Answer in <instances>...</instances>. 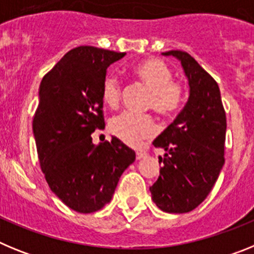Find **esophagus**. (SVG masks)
<instances>
[{
	"label": "esophagus",
	"instance_id": "1",
	"mask_svg": "<svg viewBox=\"0 0 254 254\" xmlns=\"http://www.w3.org/2000/svg\"><path fill=\"white\" fill-rule=\"evenodd\" d=\"M145 156H146L145 152H137V154H136V159H137V160H141V159H143Z\"/></svg>",
	"mask_w": 254,
	"mask_h": 254
}]
</instances>
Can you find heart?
<instances>
[{"mask_svg":"<svg viewBox=\"0 0 254 254\" xmlns=\"http://www.w3.org/2000/svg\"><path fill=\"white\" fill-rule=\"evenodd\" d=\"M132 75L149 90L147 108L160 116H169L178 111L183 102V87L172 81L173 72L165 62L150 57L132 67ZM121 98V84L113 75L104 78L102 100L107 107L116 108ZM109 131L123 143L132 147L141 146L156 133V128L149 116L121 113L109 121Z\"/></svg>","mask_w":254,"mask_h":254,"instance_id":"1","label":"heart"}]
</instances>
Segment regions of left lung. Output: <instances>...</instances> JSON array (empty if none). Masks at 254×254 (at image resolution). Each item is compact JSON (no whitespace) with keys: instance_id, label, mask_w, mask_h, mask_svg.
<instances>
[{"instance_id":"left-lung-1","label":"left lung","mask_w":254,"mask_h":254,"mask_svg":"<svg viewBox=\"0 0 254 254\" xmlns=\"http://www.w3.org/2000/svg\"><path fill=\"white\" fill-rule=\"evenodd\" d=\"M181 62L190 86L188 102L174 122L154 141L165 151L152 201L169 214L194 210L207 197L224 167L226 117L219 85L193 57L182 51L164 52Z\"/></svg>"}]
</instances>
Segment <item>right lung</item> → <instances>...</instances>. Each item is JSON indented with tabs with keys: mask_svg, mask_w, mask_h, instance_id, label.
Instances as JSON below:
<instances>
[{
	"mask_svg": "<svg viewBox=\"0 0 254 254\" xmlns=\"http://www.w3.org/2000/svg\"><path fill=\"white\" fill-rule=\"evenodd\" d=\"M126 53L82 46L69 51L43 77L33 133L49 188L69 208L90 214L111 202L136 154L117 137L93 143L104 128L102 86L107 68Z\"/></svg>",
	"mask_w": 254,
	"mask_h": 254,
	"instance_id": "1",
	"label": "right lung"
}]
</instances>
